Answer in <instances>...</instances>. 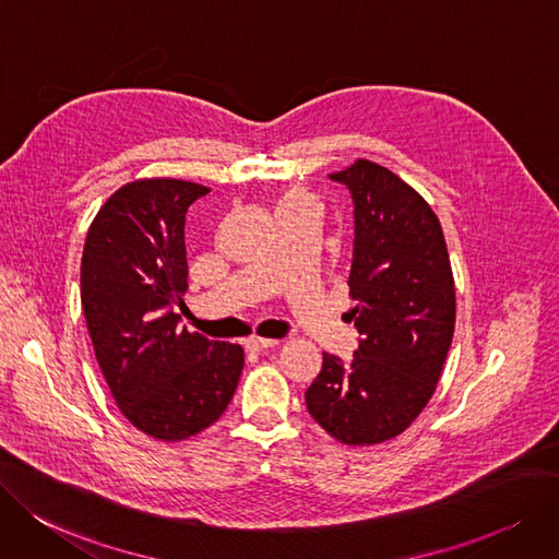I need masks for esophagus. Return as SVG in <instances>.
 <instances>
[{
	"label": "esophagus",
	"instance_id": "1",
	"mask_svg": "<svg viewBox=\"0 0 559 559\" xmlns=\"http://www.w3.org/2000/svg\"><path fill=\"white\" fill-rule=\"evenodd\" d=\"M280 344V340H265V337H250L248 340V348L252 350H267V348H275Z\"/></svg>",
	"mask_w": 559,
	"mask_h": 559
}]
</instances>
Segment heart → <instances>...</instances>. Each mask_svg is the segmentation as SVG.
<instances>
[{"mask_svg":"<svg viewBox=\"0 0 559 559\" xmlns=\"http://www.w3.org/2000/svg\"><path fill=\"white\" fill-rule=\"evenodd\" d=\"M317 206L314 204V197H311L309 192H305V190H294V192H288L282 202H280V209H294V206Z\"/></svg>","mask_w":559,"mask_h":559,"instance_id":"1","label":"heart"}]
</instances>
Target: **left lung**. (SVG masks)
<instances>
[{
	"label": "left lung",
	"instance_id": "left-lung-1",
	"mask_svg": "<svg viewBox=\"0 0 559 559\" xmlns=\"http://www.w3.org/2000/svg\"><path fill=\"white\" fill-rule=\"evenodd\" d=\"M330 181L353 199L350 360L323 353L307 411L344 444L399 436L429 404L452 346L456 298L448 245L431 206L390 169L355 160Z\"/></svg>",
	"mask_w": 559,
	"mask_h": 559
}]
</instances>
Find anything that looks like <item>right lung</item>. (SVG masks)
<instances>
[{
    "instance_id": "obj_1",
    "label": "right lung",
    "mask_w": 559,
    "mask_h": 559,
    "mask_svg": "<svg viewBox=\"0 0 559 559\" xmlns=\"http://www.w3.org/2000/svg\"><path fill=\"white\" fill-rule=\"evenodd\" d=\"M204 194L176 178L128 183L98 211L82 252V309L111 396L130 424L167 442L219 419L245 362L238 344L178 328L186 213Z\"/></svg>"
}]
</instances>
